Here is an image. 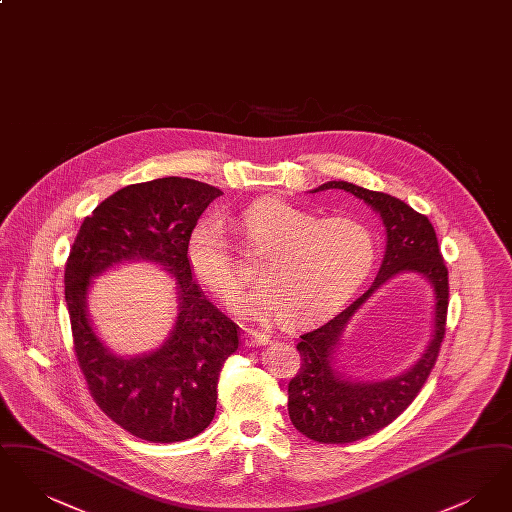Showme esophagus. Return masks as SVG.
I'll list each match as a JSON object with an SVG mask.
<instances>
[{
  "label": "esophagus",
  "instance_id": "esophagus-1",
  "mask_svg": "<svg viewBox=\"0 0 512 512\" xmlns=\"http://www.w3.org/2000/svg\"><path fill=\"white\" fill-rule=\"evenodd\" d=\"M242 338H244L245 345H267L268 341H270V334L245 328Z\"/></svg>",
  "mask_w": 512,
  "mask_h": 512
}]
</instances>
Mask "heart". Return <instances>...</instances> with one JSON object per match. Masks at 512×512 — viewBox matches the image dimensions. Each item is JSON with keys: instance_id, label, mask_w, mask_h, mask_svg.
<instances>
[{"instance_id": "obj_1", "label": "heart", "mask_w": 512, "mask_h": 512, "mask_svg": "<svg viewBox=\"0 0 512 512\" xmlns=\"http://www.w3.org/2000/svg\"><path fill=\"white\" fill-rule=\"evenodd\" d=\"M245 249L261 257V284L232 299L236 315L263 320L278 313L295 326L353 292L376 259V244L365 224L349 217H326L297 209L280 197H263L242 215ZM188 265L195 280L217 297H230L244 286L219 220H201L188 240Z\"/></svg>"}]
</instances>
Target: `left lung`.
Segmentation results:
<instances>
[{
  "instance_id": "left-lung-1",
  "label": "left lung",
  "mask_w": 512,
  "mask_h": 512,
  "mask_svg": "<svg viewBox=\"0 0 512 512\" xmlns=\"http://www.w3.org/2000/svg\"><path fill=\"white\" fill-rule=\"evenodd\" d=\"M343 190L363 199L380 213L386 226V255L374 284L340 315L299 336V372L288 384V411L293 426L318 443H351L391 424L426 384L436 365L449 305V276L438 238L426 215L390 194L372 192L351 182H326L315 192ZM418 271L435 288V338L419 363L405 375L384 383H351L333 370L340 330L356 309L391 275Z\"/></svg>"
}]
</instances>
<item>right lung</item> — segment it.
Wrapping results in <instances>:
<instances>
[{
  "mask_svg": "<svg viewBox=\"0 0 512 512\" xmlns=\"http://www.w3.org/2000/svg\"><path fill=\"white\" fill-rule=\"evenodd\" d=\"M219 195L215 186L180 176L126 186L80 224L65 265L74 355L88 390L122 430L151 443L195 438L211 424L220 368L240 343V326L203 295L188 265L190 234ZM140 258L177 278L179 317L161 350L124 360L95 336L85 293L96 273Z\"/></svg>",
  "mask_w": 512,
  "mask_h": 512,
  "instance_id": "right-lung-1",
  "label": "right lung"
}]
</instances>
